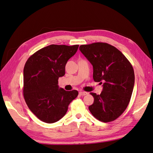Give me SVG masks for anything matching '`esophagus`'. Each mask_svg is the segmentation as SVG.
<instances>
[{
	"instance_id": "34e87169",
	"label": "esophagus",
	"mask_w": 153,
	"mask_h": 153,
	"mask_svg": "<svg viewBox=\"0 0 153 153\" xmlns=\"http://www.w3.org/2000/svg\"><path fill=\"white\" fill-rule=\"evenodd\" d=\"M79 95L80 96H84V95H87V92H85V91H80L79 93Z\"/></svg>"
}]
</instances>
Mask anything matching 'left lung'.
Segmentation results:
<instances>
[{"mask_svg": "<svg viewBox=\"0 0 153 153\" xmlns=\"http://www.w3.org/2000/svg\"><path fill=\"white\" fill-rule=\"evenodd\" d=\"M79 50L93 65L94 81L103 82L100 95L91 93L94 102L89 106V111L99 121H114L130 101L135 83L134 68L121 52L108 43L83 45Z\"/></svg>", "mask_w": 153, "mask_h": 153, "instance_id": "left-lung-1", "label": "left lung"}]
</instances>
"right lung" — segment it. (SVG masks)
<instances>
[{
    "label": "right lung",
    "instance_id": "1",
    "mask_svg": "<svg viewBox=\"0 0 153 153\" xmlns=\"http://www.w3.org/2000/svg\"><path fill=\"white\" fill-rule=\"evenodd\" d=\"M79 45H51L28 58L24 68V99L31 111L41 121L52 123L66 114L68 105L78 95L76 90L67 91L58 85L65 74L68 60Z\"/></svg>",
    "mask_w": 153,
    "mask_h": 153
}]
</instances>
